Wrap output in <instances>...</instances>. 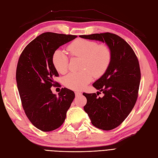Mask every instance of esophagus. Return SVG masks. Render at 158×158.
<instances>
[{"instance_id":"obj_1","label":"esophagus","mask_w":158,"mask_h":158,"mask_svg":"<svg viewBox=\"0 0 158 158\" xmlns=\"http://www.w3.org/2000/svg\"><path fill=\"white\" fill-rule=\"evenodd\" d=\"M75 94H76V96H80V95L82 94V93H81L80 92H78V91H76L75 92Z\"/></svg>"}]
</instances>
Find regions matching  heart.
<instances>
[{
	"mask_svg": "<svg viewBox=\"0 0 158 158\" xmlns=\"http://www.w3.org/2000/svg\"><path fill=\"white\" fill-rule=\"evenodd\" d=\"M71 56L82 58L80 72H71L64 78L65 86L72 89H80L89 83L93 75L101 77L108 70L112 61V52L106 44H98L97 42L77 39L68 46ZM52 62L55 69L64 74L69 69V58L61 50L54 52Z\"/></svg>",
	"mask_w": 158,
	"mask_h": 158,
	"instance_id": "b5f03b06",
	"label": "heart"
}]
</instances>
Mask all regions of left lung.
I'll return each mask as SVG.
<instances>
[{
    "label": "left lung",
    "instance_id": "1",
    "mask_svg": "<svg viewBox=\"0 0 158 158\" xmlns=\"http://www.w3.org/2000/svg\"><path fill=\"white\" fill-rule=\"evenodd\" d=\"M81 38L106 42L112 52V61L108 70L93 84L104 94H86L84 110L94 126L103 130L116 128L124 121L138 99L141 79L138 59L133 49L122 38L104 32L80 35Z\"/></svg>",
    "mask_w": 158,
    "mask_h": 158
}]
</instances>
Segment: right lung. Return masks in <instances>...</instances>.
<instances>
[{
  "label": "right lung",
  "mask_w": 158,
  "mask_h": 158,
  "mask_svg": "<svg viewBox=\"0 0 158 158\" xmlns=\"http://www.w3.org/2000/svg\"><path fill=\"white\" fill-rule=\"evenodd\" d=\"M76 37L42 33L30 42L19 57L16 80L21 103L28 120L41 131L60 127L74 99V92L69 89L62 88L56 96L50 88L58 84L54 80L59 76L52 62L54 52Z\"/></svg>",
  "instance_id": "add662e5"
}]
</instances>
